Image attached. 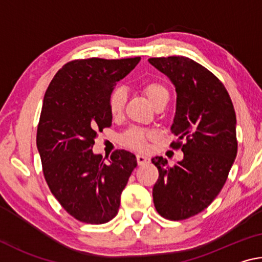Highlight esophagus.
<instances>
[{"mask_svg": "<svg viewBox=\"0 0 262 262\" xmlns=\"http://www.w3.org/2000/svg\"><path fill=\"white\" fill-rule=\"evenodd\" d=\"M136 161L139 165H145V164L150 163V158L147 156H143V155H137L136 156Z\"/></svg>", "mask_w": 262, "mask_h": 262, "instance_id": "obj_1", "label": "esophagus"}]
</instances>
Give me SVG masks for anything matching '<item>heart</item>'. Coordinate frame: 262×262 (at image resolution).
<instances>
[{"label":"heart","mask_w":262,"mask_h":262,"mask_svg":"<svg viewBox=\"0 0 262 262\" xmlns=\"http://www.w3.org/2000/svg\"><path fill=\"white\" fill-rule=\"evenodd\" d=\"M140 90L154 107H157L161 104L167 103L170 98V92L167 86L161 81L152 79L141 84ZM127 103V91L123 86H115L110 92L108 96V111L113 118L121 115ZM155 137L154 133L142 128H130L120 136V142L127 148H130L136 151H145L148 149V142Z\"/></svg>","instance_id":"1"}]
</instances>
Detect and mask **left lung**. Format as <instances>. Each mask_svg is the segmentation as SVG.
Instances as JSON below:
<instances>
[{
  "label": "left lung",
  "instance_id": "obj_1",
  "mask_svg": "<svg viewBox=\"0 0 262 262\" xmlns=\"http://www.w3.org/2000/svg\"><path fill=\"white\" fill-rule=\"evenodd\" d=\"M149 62L176 86L171 132L179 139L171 147L184 152L173 166L163 157L151 159L159 173L154 205L164 219L181 221L205 210L223 188L237 156L236 112L223 83L198 62L185 56Z\"/></svg>",
  "mask_w": 262,
  "mask_h": 262
}]
</instances>
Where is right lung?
Segmentation results:
<instances>
[{"label":"right lung","instance_id":"obj_1","mask_svg":"<svg viewBox=\"0 0 262 262\" xmlns=\"http://www.w3.org/2000/svg\"><path fill=\"white\" fill-rule=\"evenodd\" d=\"M140 56L69 61L48 85L37 129V148L52 194L79 222L103 224L118 214L136 167L135 155L115 150L108 163L92 152L97 133L112 125L108 96Z\"/></svg>","mask_w":262,"mask_h":262}]
</instances>
